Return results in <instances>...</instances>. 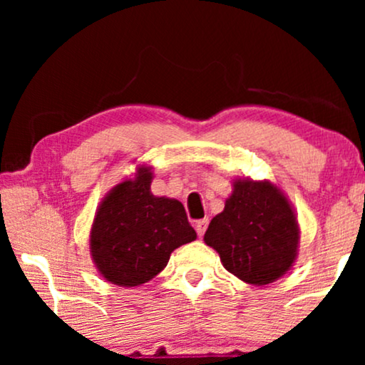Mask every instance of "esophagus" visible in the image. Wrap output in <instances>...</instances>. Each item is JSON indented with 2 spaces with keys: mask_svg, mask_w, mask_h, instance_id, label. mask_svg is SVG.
Here are the masks:
<instances>
[{
  "mask_svg": "<svg viewBox=\"0 0 365 365\" xmlns=\"http://www.w3.org/2000/svg\"><path fill=\"white\" fill-rule=\"evenodd\" d=\"M207 223H209L207 220H199V221H195V232H197V235H199L200 238H202L204 233H206Z\"/></svg>",
  "mask_w": 365,
  "mask_h": 365,
  "instance_id": "esophagus-1",
  "label": "esophagus"
}]
</instances>
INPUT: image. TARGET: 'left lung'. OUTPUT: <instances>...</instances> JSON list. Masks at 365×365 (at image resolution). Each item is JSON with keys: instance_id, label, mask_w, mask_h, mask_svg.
Wrapping results in <instances>:
<instances>
[{"instance_id": "left-lung-1", "label": "left lung", "mask_w": 365, "mask_h": 365, "mask_svg": "<svg viewBox=\"0 0 365 365\" xmlns=\"http://www.w3.org/2000/svg\"><path fill=\"white\" fill-rule=\"evenodd\" d=\"M299 240V221L282 188L250 178L233 180L232 195L204 235L225 269L255 287L273 283L290 271Z\"/></svg>"}]
</instances>
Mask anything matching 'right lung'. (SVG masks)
Returning <instances> with one entry per match:
<instances>
[{
    "mask_svg": "<svg viewBox=\"0 0 365 365\" xmlns=\"http://www.w3.org/2000/svg\"><path fill=\"white\" fill-rule=\"evenodd\" d=\"M150 182V166H139L133 178L108 192L92 221V261L118 287L148 283L165 269L175 249L197 238L182 202L153 195Z\"/></svg>",
    "mask_w": 365,
    "mask_h": 365,
    "instance_id": "obj_1",
    "label": "right lung"
}]
</instances>
